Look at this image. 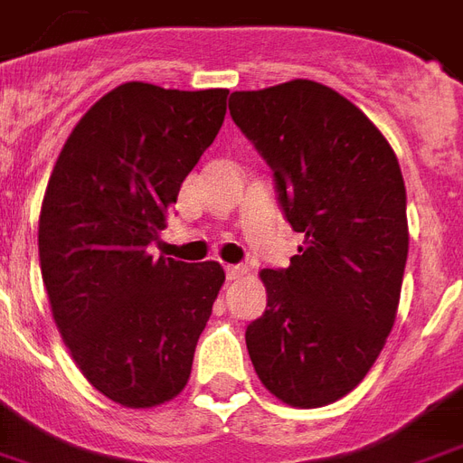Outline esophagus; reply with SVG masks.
Returning <instances> with one entry per match:
<instances>
[{"label":"esophagus","instance_id":"obj_1","mask_svg":"<svg viewBox=\"0 0 463 463\" xmlns=\"http://www.w3.org/2000/svg\"><path fill=\"white\" fill-rule=\"evenodd\" d=\"M227 278L229 280H239V278H244L246 273H249V269L246 266H227Z\"/></svg>","mask_w":463,"mask_h":463}]
</instances>
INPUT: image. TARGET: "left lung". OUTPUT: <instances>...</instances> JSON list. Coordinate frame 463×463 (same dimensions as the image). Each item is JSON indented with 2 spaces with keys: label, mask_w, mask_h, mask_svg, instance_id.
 Returning a JSON list of instances; mask_svg holds the SVG:
<instances>
[{
  "label": "left lung",
  "mask_w": 463,
  "mask_h": 463,
  "mask_svg": "<svg viewBox=\"0 0 463 463\" xmlns=\"http://www.w3.org/2000/svg\"><path fill=\"white\" fill-rule=\"evenodd\" d=\"M229 114L305 234L288 269L260 270L269 305L246 349L278 401L322 408L364 381L395 322L410 241L401 165L356 104L312 80L234 92Z\"/></svg>",
  "instance_id": "left-lung-1"
}]
</instances>
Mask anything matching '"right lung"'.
Instances as JSON below:
<instances>
[{
    "label": "right lung",
    "mask_w": 463,
    "mask_h": 463,
    "mask_svg": "<svg viewBox=\"0 0 463 463\" xmlns=\"http://www.w3.org/2000/svg\"><path fill=\"white\" fill-rule=\"evenodd\" d=\"M229 90L124 82L72 128L38 217L51 312L82 376L124 408H156L187 385L224 269L183 263L161 239L187 173L222 128Z\"/></svg>",
    "instance_id": "obj_1"
}]
</instances>
